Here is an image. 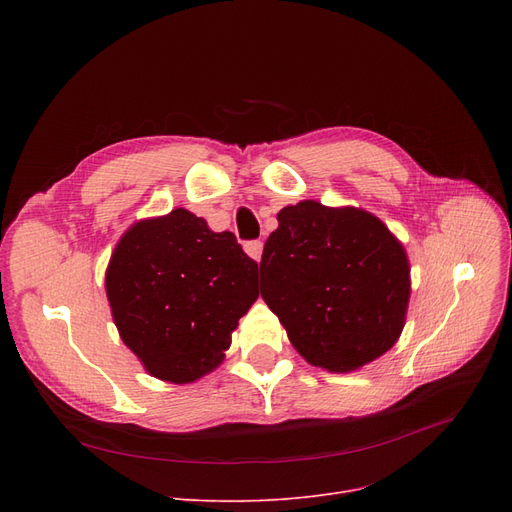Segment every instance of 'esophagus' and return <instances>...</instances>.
I'll list each match as a JSON object with an SVG mask.
<instances>
[{
  "label": "esophagus",
  "instance_id": "obj_1",
  "mask_svg": "<svg viewBox=\"0 0 512 512\" xmlns=\"http://www.w3.org/2000/svg\"><path fill=\"white\" fill-rule=\"evenodd\" d=\"M245 251L251 259L255 261H261V255H263V242L261 240H249L245 245Z\"/></svg>",
  "mask_w": 512,
  "mask_h": 512
}]
</instances>
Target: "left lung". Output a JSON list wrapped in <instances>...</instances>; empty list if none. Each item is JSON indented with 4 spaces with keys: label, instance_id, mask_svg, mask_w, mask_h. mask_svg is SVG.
Returning <instances> with one entry per match:
<instances>
[{
    "label": "left lung",
    "instance_id": "obj_1",
    "mask_svg": "<svg viewBox=\"0 0 512 512\" xmlns=\"http://www.w3.org/2000/svg\"><path fill=\"white\" fill-rule=\"evenodd\" d=\"M259 272L263 301L309 365L357 371L390 351L405 328L407 251L361 207L307 199L280 209Z\"/></svg>",
    "mask_w": 512,
    "mask_h": 512
}]
</instances>
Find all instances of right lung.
<instances>
[{"label": "right lung", "instance_id": "right-lung-1", "mask_svg": "<svg viewBox=\"0 0 512 512\" xmlns=\"http://www.w3.org/2000/svg\"><path fill=\"white\" fill-rule=\"evenodd\" d=\"M105 292L122 342L145 371L193 384L224 361L238 319L257 301V263L232 232H213L176 207L120 236Z\"/></svg>", "mask_w": 512, "mask_h": 512}]
</instances>
